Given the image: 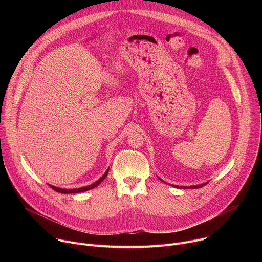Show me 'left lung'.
Returning <instances> with one entry per match:
<instances>
[{"mask_svg": "<svg viewBox=\"0 0 262 262\" xmlns=\"http://www.w3.org/2000/svg\"><path fill=\"white\" fill-rule=\"evenodd\" d=\"M160 178V177H159ZM160 180H162L161 178H160ZM207 184V182H205V183H202V184H198V185H191V186H180L181 189H199V188H202V186H204V185H206ZM173 186H176V188H179L178 185H173Z\"/></svg>", "mask_w": 262, "mask_h": 262, "instance_id": "left-lung-1", "label": "left lung"}]
</instances>
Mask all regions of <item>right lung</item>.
<instances>
[{
	"label": "right lung",
	"mask_w": 262,
	"mask_h": 262,
	"mask_svg": "<svg viewBox=\"0 0 262 262\" xmlns=\"http://www.w3.org/2000/svg\"><path fill=\"white\" fill-rule=\"evenodd\" d=\"M107 173H108V170H106V172H105L97 181H95L94 183H92V184H90V185L84 186V188L71 189V190H69V189H60V188H57V186H54V185H51V184H49V185L51 186V188H52L54 191H56V192H58V193H61V194H76V193H82V192H86V191H88V190L94 189L95 186H97V185L106 177Z\"/></svg>",
	"instance_id": "add662e5"
}]
</instances>
